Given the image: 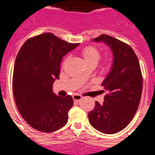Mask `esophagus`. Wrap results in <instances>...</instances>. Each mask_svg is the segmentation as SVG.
Returning a JSON list of instances; mask_svg holds the SVG:
<instances>
[{
    "instance_id": "1",
    "label": "esophagus",
    "mask_w": 155,
    "mask_h": 155,
    "mask_svg": "<svg viewBox=\"0 0 155 155\" xmlns=\"http://www.w3.org/2000/svg\"><path fill=\"white\" fill-rule=\"evenodd\" d=\"M72 98H73V100L75 102H80L82 99L81 95H77V94H75V95H72Z\"/></svg>"
}]
</instances>
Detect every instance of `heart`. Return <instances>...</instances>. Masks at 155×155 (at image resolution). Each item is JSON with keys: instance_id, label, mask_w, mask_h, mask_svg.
Listing matches in <instances>:
<instances>
[{"instance_id": "b5f03b06", "label": "heart", "mask_w": 155, "mask_h": 155, "mask_svg": "<svg viewBox=\"0 0 155 155\" xmlns=\"http://www.w3.org/2000/svg\"><path fill=\"white\" fill-rule=\"evenodd\" d=\"M82 56L84 57L86 64H92L95 66L100 59L101 53L97 48L92 45H89L82 50Z\"/></svg>"}]
</instances>
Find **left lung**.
Returning a JSON list of instances; mask_svg holds the SVG:
<instances>
[{"mask_svg":"<svg viewBox=\"0 0 155 155\" xmlns=\"http://www.w3.org/2000/svg\"><path fill=\"white\" fill-rule=\"evenodd\" d=\"M94 41H104L112 50L110 73L102 83L107 91L104 102L88 113L90 124L104 134H115L130 123L136 113L143 91V75L139 59L130 45L106 34ZM104 91H105L104 90Z\"/></svg>","mask_w":155,"mask_h":155,"instance_id":"obj_1","label":"left lung"}]
</instances>
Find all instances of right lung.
I'll return each mask as SVG.
<instances>
[{"label": "right lung", "mask_w": 155, "mask_h": 155, "mask_svg": "<svg viewBox=\"0 0 155 155\" xmlns=\"http://www.w3.org/2000/svg\"><path fill=\"white\" fill-rule=\"evenodd\" d=\"M78 45L46 32L27 40L16 56L12 75L16 105L25 122L39 131H56L68 123L73 99L55 95L52 85L60 78L63 56Z\"/></svg>", "instance_id": "obj_1"}]
</instances>
